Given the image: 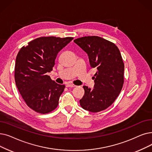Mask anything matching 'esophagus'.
<instances>
[{"label": "esophagus", "instance_id": "1", "mask_svg": "<svg viewBox=\"0 0 152 152\" xmlns=\"http://www.w3.org/2000/svg\"><path fill=\"white\" fill-rule=\"evenodd\" d=\"M66 87L74 88V87H76V86H75V84H66Z\"/></svg>", "mask_w": 152, "mask_h": 152}]
</instances>
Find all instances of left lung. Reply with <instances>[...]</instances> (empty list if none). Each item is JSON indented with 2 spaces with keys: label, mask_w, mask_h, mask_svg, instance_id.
<instances>
[{
  "label": "left lung",
  "mask_w": 152,
  "mask_h": 152,
  "mask_svg": "<svg viewBox=\"0 0 152 152\" xmlns=\"http://www.w3.org/2000/svg\"><path fill=\"white\" fill-rule=\"evenodd\" d=\"M74 42L88 54L91 68L97 70L93 77L94 88L83 86L81 106L91 113L105 110L115 101L124 84V64L120 51L113 42L97 36L79 38Z\"/></svg>",
  "instance_id": "1"
}]
</instances>
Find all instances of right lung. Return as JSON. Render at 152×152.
<instances>
[{"instance_id": "right-lung-1", "label": "right lung", "mask_w": 152, "mask_h": 152, "mask_svg": "<svg viewBox=\"0 0 152 152\" xmlns=\"http://www.w3.org/2000/svg\"><path fill=\"white\" fill-rule=\"evenodd\" d=\"M73 39L42 37L23 46L18 51L15 66V81L28 106L37 113L55 110L65 88L53 81L48 72L53 70L58 52Z\"/></svg>"}]
</instances>
